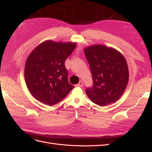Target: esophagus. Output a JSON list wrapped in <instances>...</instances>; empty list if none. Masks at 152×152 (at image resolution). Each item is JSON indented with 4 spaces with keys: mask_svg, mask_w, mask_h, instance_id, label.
<instances>
[{
    "mask_svg": "<svg viewBox=\"0 0 152 152\" xmlns=\"http://www.w3.org/2000/svg\"><path fill=\"white\" fill-rule=\"evenodd\" d=\"M76 86H77V87H82V86H83V82H82V81H80V82H79V84L76 85Z\"/></svg>",
    "mask_w": 152,
    "mask_h": 152,
    "instance_id": "34e87169",
    "label": "esophagus"
}]
</instances>
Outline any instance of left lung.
<instances>
[{
	"label": "left lung",
	"mask_w": 152,
	"mask_h": 152,
	"mask_svg": "<svg viewBox=\"0 0 152 152\" xmlns=\"http://www.w3.org/2000/svg\"><path fill=\"white\" fill-rule=\"evenodd\" d=\"M84 54L94 82L93 87L86 90L87 96L101 107L117 102L129 82L126 58L117 49L103 44L89 45L84 49Z\"/></svg>",
	"instance_id": "obj_1"
}]
</instances>
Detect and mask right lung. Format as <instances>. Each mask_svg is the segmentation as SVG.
Here are the masks:
<instances>
[{
	"label": "right lung",
	"instance_id": "obj_1",
	"mask_svg": "<svg viewBox=\"0 0 152 152\" xmlns=\"http://www.w3.org/2000/svg\"><path fill=\"white\" fill-rule=\"evenodd\" d=\"M76 45L73 42L45 40L29 54L25 63V80L37 100L52 106L65 98L73 88L68 82L65 61Z\"/></svg>",
	"mask_w": 152,
	"mask_h": 152
}]
</instances>
